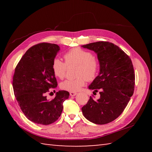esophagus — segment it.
Here are the masks:
<instances>
[{"label":"esophagus","mask_w":152,"mask_h":152,"mask_svg":"<svg viewBox=\"0 0 152 152\" xmlns=\"http://www.w3.org/2000/svg\"><path fill=\"white\" fill-rule=\"evenodd\" d=\"M76 94H77V92H70V95L71 96H76Z\"/></svg>","instance_id":"esophagus-1"}]
</instances>
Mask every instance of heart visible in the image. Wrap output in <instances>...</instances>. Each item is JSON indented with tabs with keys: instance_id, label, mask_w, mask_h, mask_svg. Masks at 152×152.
Here are the masks:
<instances>
[{
	"instance_id": "b5f03b06",
	"label": "heart",
	"mask_w": 152,
	"mask_h": 152,
	"mask_svg": "<svg viewBox=\"0 0 152 152\" xmlns=\"http://www.w3.org/2000/svg\"><path fill=\"white\" fill-rule=\"evenodd\" d=\"M66 63L60 58H56L52 61L51 69L54 75L60 79L66 76L67 65L78 66L76 70L77 78L68 79L60 84L61 89L70 92L78 91L84 84L86 80L93 81L99 72L100 64L97 59L91 51L74 48L64 55Z\"/></svg>"
}]
</instances>
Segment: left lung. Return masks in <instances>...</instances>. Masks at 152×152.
<instances>
[{
    "mask_svg": "<svg viewBox=\"0 0 152 152\" xmlns=\"http://www.w3.org/2000/svg\"><path fill=\"white\" fill-rule=\"evenodd\" d=\"M82 47L94 51L100 64L99 76L88 88L99 92L100 99L89 101L82 108L86 119L98 125L112 122L121 114L132 96L135 72L132 60L117 45L108 42H97Z\"/></svg>",
    "mask_w": 152,
    "mask_h": 152,
    "instance_id": "left-lung-1",
    "label": "left lung"
}]
</instances>
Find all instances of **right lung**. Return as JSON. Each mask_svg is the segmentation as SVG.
<instances>
[{
	"instance_id": "obj_1",
	"label": "right lung",
	"mask_w": 152,
	"mask_h": 152,
	"mask_svg": "<svg viewBox=\"0 0 152 152\" xmlns=\"http://www.w3.org/2000/svg\"><path fill=\"white\" fill-rule=\"evenodd\" d=\"M60 47L54 43H41L30 48L15 68L12 78L15 96L28 119L39 125H50L60 117L63 102L69 98L66 91L56 92L47 99L50 89L58 86L51 65Z\"/></svg>"
}]
</instances>
